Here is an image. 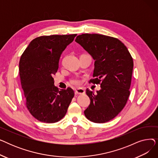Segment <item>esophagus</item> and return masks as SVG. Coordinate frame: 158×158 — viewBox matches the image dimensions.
<instances>
[{
  "instance_id": "34e87169",
  "label": "esophagus",
  "mask_w": 158,
  "mask_h": 158,
  "mask_svg": "<svg viewBox=\"0 0 158 158\" xmlns=\"http://www.w3.org/2000/svg\"><path fill=\"white\" fill-rule=\"evenodd\" d=\"M85 94V89L83 88H77L76 89V94Z\"/></svg>"
}]
</instances>
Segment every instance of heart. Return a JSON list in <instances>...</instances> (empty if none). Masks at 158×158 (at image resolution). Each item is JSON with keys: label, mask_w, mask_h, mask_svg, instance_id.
Segmentation results:
<instances>
[{"label": "heart", "mask_w": 158, "mask_h": 158, "mask_svg": "<svg viewBox=\"0 0 158 158\" xmlns=\"http://www.w3.org/2000/svg\"><path fill=\"white\" fill-rule=\"evenodd\" d=\"M71 82L73 85H78L81 83V80L79 77H74L71 80Z\"/></svg>", "instance_id": "b5f03b06"}]
</instances>
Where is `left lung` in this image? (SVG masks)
<instances>
[{"label":"left lung","mask_w":158,"mask_h":158,"mask_svg":"<svg viewBox=\"0 0 158 158\" xmlns=\"http://www.w3.org/2000/svg\"><path fill=\"white\" fill-rule=\"evenodd\" d=\"M95 61L93 83L101 84L94 93L88 88L90 104L84 111L95 123L113 119L126 106L130 95L133 60L127 47L118 39L98 34H82L76 40Z\"/></svg>","instance_id":"left-lung-1"}]
</instances>
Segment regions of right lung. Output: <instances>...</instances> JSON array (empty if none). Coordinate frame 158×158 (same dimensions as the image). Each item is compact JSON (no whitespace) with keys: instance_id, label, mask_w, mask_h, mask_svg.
Segmentation results:
<instances>
[{"instance_id":"obj_1","label":"right lung","mask_w":158,"mask_h":158,"mask_svg":"<svg viewBox=\"0 0 158 158\" xmlns=\"http://www.w3.org/2000/svg\"><path fill=\"white\" fill-rule=\"evenodd\" d=\"M77 34L42 36L32 40L19 62V73L26 106L38 120L55 123L66 113L74 96L73 90H59L54 86L62 52Z\"/></svg>"}]
</instances>
